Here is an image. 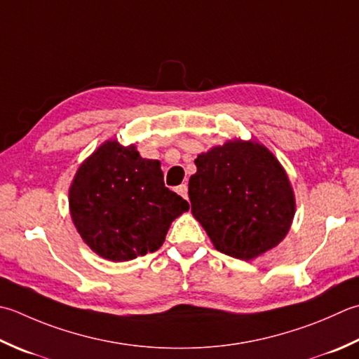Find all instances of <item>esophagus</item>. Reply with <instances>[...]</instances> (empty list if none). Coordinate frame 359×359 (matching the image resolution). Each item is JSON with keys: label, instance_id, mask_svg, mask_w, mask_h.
<instances>
[{"label": "esophagus", "instance_id": "34e87169", "mask_svg": "<svg viewBox=\"0 0 359 359\" xmlns=\"http://www.w3.org/2000/svg\"><path fill=\"white\" fill-rule=\"evenodd\" d=\"M177 193H179L184 199H188V187H187V184L177 187Z\"/></svg>", "mask_w": 359, "mask_h": 359}]
</instances>
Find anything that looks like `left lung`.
Here are the masks:
<instances>
[{
  "instance_id": "obj_1",
  "label": "left lung",
  "mask_w": 359,
  "mask_h": 359,
  "mask_svg": "<svg viewBox=\"0 0 359 359\" xmlns=\"http://www.w3.org/2000/svg\"><path fill=\"white\" fill-rule=\"evenodd\" d=\"M189 177L191 213L216 250L254 259L290 231L296 199L273 154L257 142L231 140L199 154Z\"/></svg>"
}]
</instances>
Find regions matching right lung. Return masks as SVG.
Here are the masks:
<instances>
[{
    "instance_id": "add662e5",
    "label": "right lung",
    "mask_w": 359,
    "mask_h": 359,
    "mask_svg": "<svg viewBox=\"0 0 359 359\" xmlns=\"http://www.w3.org/2000/svg\"><path fill=\"white\" fill-rule=\"evenodd\" d=\"M189 208L165 187L158 160L137 147L102 143L77 170L69 187V213L88 248L110 262L156 252L171 222Z\"/></svg>"
}]
</instances>
